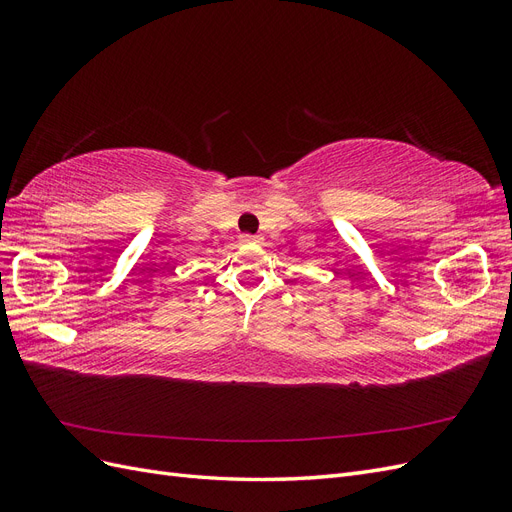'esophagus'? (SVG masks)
I'll list each match as a JSON object with an SVG mask.
<instances>
[{"label":"esophagus","mask_w":512,"mask_h":512,"mask_svg":"<svg viewBox=\"0 0 512 512\" xmlns=\"http://www.w3.org/2000/svg\"><path fill=\"white\" fill-rule=\"evenodd\" d=\"M241 241L243 243H258L260 237H256V235H241Z\"/></svg>","instance_id":"obj_1"}]
</instances>
